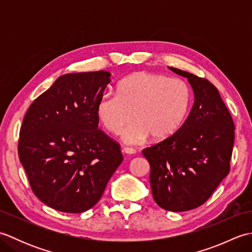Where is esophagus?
<instances>
[{"mask_svg": "<svg viewBox=\"0 0 252 252\" xmlns=\"http://www.w3.org/2000/svg\"><path fill=\"white\" fill-rule=\"evenodd\" d=\"M123 153L126 154V155H134L136 153L135 149H133L131 147H125L123 148Z\"/></svg>", "mask_w": 252, "mask_h": 252, "instance_id": "34e87169", "label": "esophagus"}]
</instances>
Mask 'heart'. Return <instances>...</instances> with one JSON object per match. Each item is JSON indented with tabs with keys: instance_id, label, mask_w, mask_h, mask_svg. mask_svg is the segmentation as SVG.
Segmentation results:
<instances>
[{
	"instance_id": "heart-1",
	"label": "heart",
	"mask_w": 252,
	"mask_h": 252,
	"mask_svg": "<svg viewBox=\"0 0 252 252\" xmlns=\"http://www.w3.org/2000/svg\"><path fill=\"white\" fill-rule=\"evenodd\" d=\"M191 104L186 82L162 74L137 72L119 82L117 93H104L96 104V115L106 130L122 141L137 145L152 135L154 141L170 137L183 123ZM133 116H131V112Z\"/></svg>"
}]
</instances>
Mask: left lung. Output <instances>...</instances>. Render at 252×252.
<instances>
[{
    "label": "left lung",
    "mask_w": 252,
    "mask_h": 252,
    "mask_svg": "<svg viewBox=\"0 0 252 252\" xmlns=\"http://www.w3.org/2000/svg\"><path fill=\"white\" fill-rule=\"evenodd\" d=\"M194 93L185 122L170 137L143 149L151 165L154 200L164 210L182 212L201 206L229 172L234 122L218 89L206 79L169 67Z\"/></svg>",
    "instance_id": "obj_1"
}]
</instances>
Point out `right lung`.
Listing matches in <instances>:
<instances>
[{
	"label": "right lung",
	"instance_id": "add662e5",
	"mask_svg": "<svg viewBox=\"0 0 252 252\" xmlns=\"http://www.w3.org/2000/svg\"><path fill=\"white\" fill-rule=\"evenodd\" d=\"M108 71L63 74L26 112L18 155L32 191L55 210L80 213L100 199L123 157L98 129Z\"/></svg>",
	"mask_w": 252,
	"mask_h": 252
}]
</instances>
